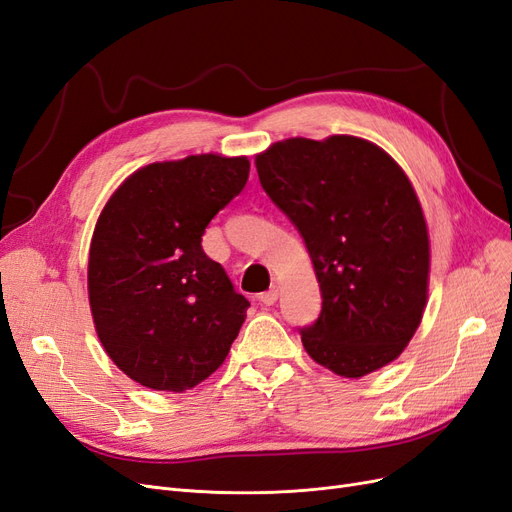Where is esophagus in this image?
<instances>
[{
	"instance_id": "34e87169",
	"label": "esophagus",
	"mask_w": 512,
	"mask_h": 512,
	"mask_svg": "<svg viewBox=\"0 0 512 512\" xmlns=\"http://www.w3.org/2000/svg\"><path fill=\"white\" fill-rule=\"evenodd\" d=\"M276 300H278V287H272V289H268V291L259 293V302H261L263 306H272V304H276Z\"/></svg>"
}]
</instances>
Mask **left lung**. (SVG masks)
<instances>
[{
  "label": "left lung",
  "mask_w": 512,
  "mask_h": 512,
  "mask_svg": "<svg viewBox=\"0 0 512 512\" xmlns=\"http://www.w3.org/2000/svg\"><path fill=\"white\" fill-rule=\"evenodd\" d=\"M255 166L302 234L321 287V315L300 329L306 353L346 378L398 359L430 278L427 225L404 170L355 136L274 142Z\"/></svg>",
  "instance_id": "obj_1"
}]
</instances>
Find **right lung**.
Masks as SVG:
<instances>
[{"label": "right lung", "instance_id": "add662e5", "mask_svg": "<svg viewBox=\"0 0 512 512\" xmlns=\"http://www.w3.org/2000/svg\"><path fill=\"white\" fill-rule=\"evenodd\" d=\"M246 157L151 163L112 193L89 249V304L108 357L131 381L183 393L217 370L249 300L202 249L244 189Z\"/></svg>", "mask_w": 512, "mask_h": 512}]
</instances>
